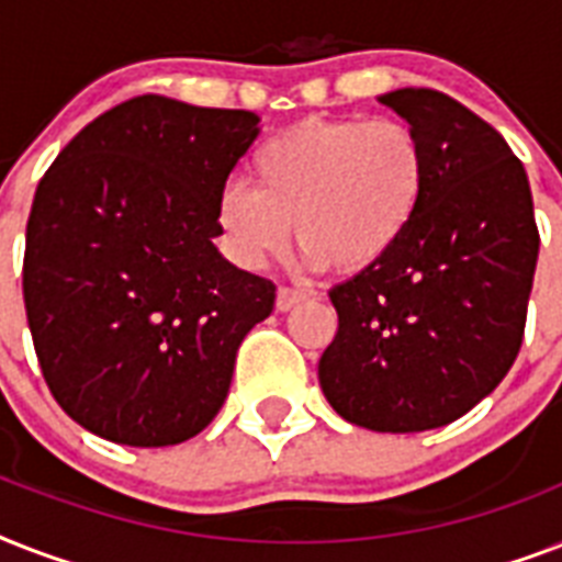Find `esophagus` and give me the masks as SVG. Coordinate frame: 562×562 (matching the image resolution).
Segmentation results:
<instances>
[{
	"label": "esophagus",
	"mask_w": 562,
	"mask_h": 562,
	"mask_svg": "<svg viewBox=\"0 0 562 562\" xmlns=\"http://www.w3.org/2000/svg\"><path fill=\"white\" fill-rule=\"evenodd\" d=\"M303 300H306V291L282 285V289L277 291V312H291V308H297Z\"/></svg>",
	"instance_id": "esophagus-1"
}]
</instances>
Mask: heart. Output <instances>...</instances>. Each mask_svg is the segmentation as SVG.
<instances>
[{
    "label": "heart",
    "mask_w": 562,
    "mask_h": 562,
    "mask_svg": "<svg viewBox=\"0 0 562 562\" xmlns=\"http://www.w3.org/2000/svg\"><path fill=\"white\" fill-rule=\"evenodd\" d=\"M254 180H229L215 201L238 262L280 259L294 224L308 268L361 273L414 227L428 194V151L400 119H303L256 151Z\"/></svg>",
    "instance_id": "1"
}]
</instances>
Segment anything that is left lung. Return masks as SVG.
<instances>
[{"label": "left lung", "instance_id": "left-lung-1", "mask_svg": "<svg viewBox=\"0 0 562 562\" xmlns=\"http://www.w3.org/2000/svg\"><path fill=\"white\" fill-rule=\"evenodd\" d=\"M428 151V194L382 265L329 291L338 333L317 379L347 423L428 431L475 408L522 347L540 233L522 162L437 90L379 95Z\"/></svg>", "mask_w": 562, "mask_h": 562}]
</instances>
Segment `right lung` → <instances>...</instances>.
Returning a JSON list of instances; mask_svg holds the SVG:
<instances>
[{
  "instance_id": "add662e5",
  "label": "right lung",
  "mask_w": 562,
  "mask_h": 562,
  "mask_svg": "<svg viewBox=\"0 0 562 562\" xmlns=\"http://www.w3.org/2000/svg\"><path fill=\"white\" fill-rule=\"evenodd\" d=\"M259 134L250 110L136 95L92 119L40 180L22 297L57 405L92 435L175 446L227 400L277 285L229 265L215 201Z\"/></svg>"
}]
</instances>
